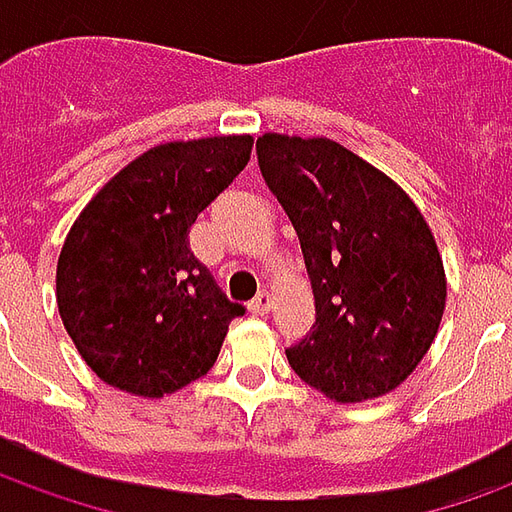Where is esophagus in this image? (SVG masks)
<instances>
[{
	"instance_id": "esophagus-1",
	"label": "esophagus",
	"mask_w": 512,
	"mask_h": 512,
	"mask_svg": "<svg viewBox=\"0 0 512 512\" xmlns=\"http://www.w3.org/2000/svg\"><path fill=\"white\" fill-rule=\"evenodd\" d=\"M249 310L255 312V315H268V310H271V293H257L255 299H252V304H249Z\"/></svg>"
}]
</instances>
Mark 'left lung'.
Here are the masks:
<instances>
[{
  "mask_svg": "<svg viewBox=\"0 0 512 512\" xmlns=\"http://www.w3.org/2000/svg\"><path fill=\"white\" fill-rule=\"evenodd\" d=\"M257 161L299 235L315 323L288 362L337 403L403 384L439 332L447 277L414 200L326 136L263 134Z\"/></svg>",
  "mask_w": 512,
  "mask_h": 512,
  "instance_id": "left-lung-1",
  "label": "left lung"
}]
</instances>
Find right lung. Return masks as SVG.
<instances>
[{"label":"right lung","mask_w":512,"mask_h":512,"mask_svg":"<svg viewBox=\"0 0 512 512\" xmlns=\"http://www.w3.org/2000/svg\"><path fill=\"white\" fill-rule=\"evenodd\" d=\"M252 145L233 134L150 147L73 222L57 260V307L104 384L164 397L213 367L244 307L216 288L189 230L246 167Z\"/></svg>","instance_id":"add662e5"}]
</instances>
